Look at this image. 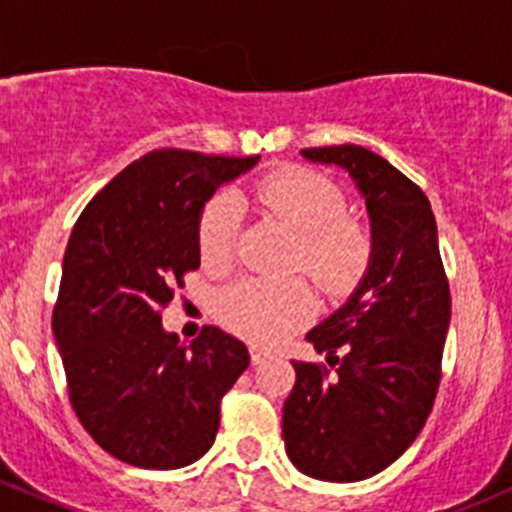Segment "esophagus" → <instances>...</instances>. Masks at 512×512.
<instances>
[{"instance_id": "obj_1", "label": "esophagus", "mask_w": 512, "mask_h": 512, "mask_svg": "<svg viewBox=\"0 0 512 512\" xmlns=\"http://www.w3.org/2000/svg\"><path fill=\"white\" fill-rule=\"evenodd\" d=\"M267 356H270V353H267V351H262V348H257V346H252L250 348V361H252V364H262V361H265V358Z\"/></svg>"}]
</instances>
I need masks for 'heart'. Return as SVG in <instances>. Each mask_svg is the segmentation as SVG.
Returning <instances> with one entry per match:
<instances>
[{"label": "heart", "instance_id": "obj_1", "mask_svg": "<svg viewBox=\"0 0 512 512\" xmlns=\"http://www.w3.org/2000/svg\"><path fill=\"white\" fill-rule=\"evenodd\" d=\"M255 191L270 212L298 232L293 267L323 293H348L364 280L374 260V234L369 224L346 214V197L336 181L303 166H285L262 176ZM237 222V194L219 191L199 217V255L207 265L222 267L232 260ZM310 308L313 300L303 280L247 278L217 298L219 321L252 343H278L308 321Z\"/></svg>", "mask_w": 512, "mask_h": 512}]
</instances>
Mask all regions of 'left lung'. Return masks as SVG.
I'll list each match as a JSON object with an SVG mask.
<instances>
[{"label": "left lung", "mask_w": 512, "mask_h": 512, "mask_svg": "<svg viewBox=\"0 0 512 512\" xmlns=\"http://www.w3.org/2000/svg\"><path fill=\"white\" fill-rule=\"evenodd\" d=\"M343 166L366 197L374 260L356 293L308 333L326 364L293 361L283 407L290 462L326 482L386 470L417 439L442 379L452 300L424 191L356 143L303 148Z\"/></svg>", "instance_id": "left-lung-1"}]
</instances>
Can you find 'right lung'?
I'll return each instance as SVG.
<instances>
[{
	"mask_svg": "<svg viewBox=\"0 0 512 512\" xmlns=\"http://www.w3.org/2000/svg\"><path fill=\"white\" fill-rule=\"evenodd\" d=\"M257 159L156 148L108 181L75 222L52 333L80 424L126 465L197 462L217 437L222 396L250 366L245 343L222 328L179 343L161 310L199 267L204 202Z\"/></svg>",
	"mask_w": 512,
	"mask_h": 512,
	"instance_id": "obj_1",
	"label": "right lung"
}]
</instances>
